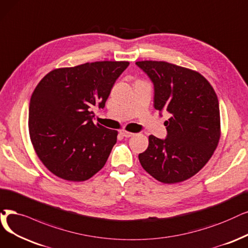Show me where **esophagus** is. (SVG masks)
<instances>
[{"instance_id": "esophagus-1", "label": "esophagus", "mask_w": 248, "mask_h": 248, "mask_svg": "<svg viewBox=\"0 0 248 248\" xmlns=\"http://www.w3.org/2000/svg\"><path fill=\"white\" fill-rule=\"evenodd\" d=\"M120 134H121L122 136H124V137H130V136L134 135V133H132V132H129V131H127V130H125V129H122V130H120Z\"/></svg>"}]
</instances>
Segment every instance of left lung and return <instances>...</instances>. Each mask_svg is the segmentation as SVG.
Returning <instances> with one entry per match:
<instances>
[{
  "label": "left lung",
  "instance_id": "8db88e82",
  "mask_svg": "<svg viewBox=\"0 0 248 248\" xmlns=\"http://www.w3.org/2000/svg\"><path fill=\"white\" fill-rule=\"evenodd\" d=\"M136 65L151 78L155 110L170 114L166 140L148 136L138 155L143 169L157 181L179 183L209 162L221 137L219 101L211 83L197 71L164 61Z\"/></svg>",
  "mask_w": 248,
  "mask_h": 248
}]
</instances>
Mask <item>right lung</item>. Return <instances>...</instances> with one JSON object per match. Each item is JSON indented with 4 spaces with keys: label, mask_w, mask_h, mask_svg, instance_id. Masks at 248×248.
Instances as JSON below:
<instances>
[{
    "label": "right lung",
    "mask_w": 248,
    "mask_h": 248,
    "mask_svg": "<svg viewBox=\"0 0 248 248\" xmlns=\"http://www.w3.org/2000/svg\"><path fill=\"white\" fill-rule=\"evenodd\" d=\"M126 61H101L48 72L29 103V136L46 169L64 180L90 179L105 166L118 131L94 124L91 108H104Z\"/></svg>",
    "instance_id": "right-lung-1"
}]
</instances>
